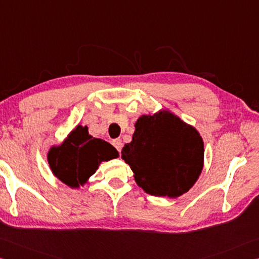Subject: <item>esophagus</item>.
<instances>
[{"label": "esophagus", "instance_id": "1", "mask_svg": "<svg viewBox=\"0 0 259 259\" xmlns=\"http://www.w3.org/2000/svg\"><path fill=\"white\" fill-rule=\"evenodd\" d=\"M112 146L115 147L118 151H121V148H122V143H121V140L120 139H116L112 141Z\"/></svg>", "mask_w": 259, "mask_h": 259}]
</instances>
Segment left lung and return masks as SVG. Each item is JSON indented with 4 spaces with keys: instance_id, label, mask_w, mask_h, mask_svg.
<instances>
[{
    "instance_id": "obj_1",
    "label": "left lung",
    "mask_w": 259,
    "mask_h": 259,
    "mask_svg": "<svg viewBox=\"0 0 259 259\" xmlns=\"http://www.w3.org/2000/svg\"><path fill=\"white\" fill-rule=\"evenodd\" d=\"M121 158L147 193L176 198L188 192L201 174L203 141L193 126L162 110L139 118Z\"/></svg>"
}]
</instances>
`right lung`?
Returning a JSON list of instances; mask_svg holds the SVG:
<instances>
[{"mask_svg":"<svg viewBox=\"0 0 259 259\" xmlns=\"http://www.w3.org/2000/svg\"><path fill=\"white\" fill-rule=\"evenodd\" d=\"M118 156L110 143L91 137L88 126L78 125L60 146L50 149L48 161L56 178L77 189L88 182L102 161Z\"/></svg>","mask_w":259,"mask_h":259,"instance_id":"obj_1","label":"right lung"}]
</instances>
